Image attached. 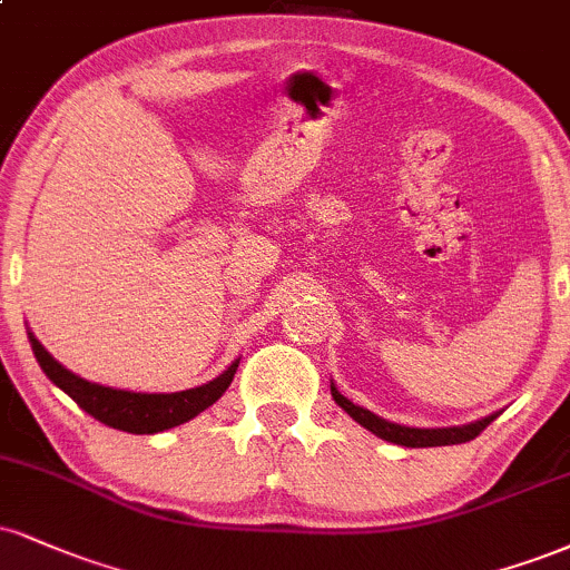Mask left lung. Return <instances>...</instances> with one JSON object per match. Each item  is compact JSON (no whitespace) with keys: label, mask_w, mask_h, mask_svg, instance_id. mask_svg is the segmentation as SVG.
I'll list each match as a JSON object with an SVG mask.
<instances>
[{"label":"left lung","mask_w":570,"mask_h":570,"mask_svg":"<svg viewBox=\"0 0 570 570\" xmlns=\"http://www.w3.org/2000/svg\"><path fill=\"white\" fill-rule=\"evenodd\" d=\"M332 397L340 403L342 409L347 411V414L353 416L355 422L361 424V428H366L368 433H374L376 438H382V441L406 445V449H424V445L468 443V441H472V438L481 435L483 430L489 428L493 420H497V414H491V416H485V420L462 424V428H406V424L387 422V420H382V416L372 414V411H368V409L355 406L353 401H347V397L342 395L337 387H334V382H332Z\"/></svg>","instance_id":"1"}]
</instances>
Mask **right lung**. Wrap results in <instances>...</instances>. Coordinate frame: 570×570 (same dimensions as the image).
Masks as SVG:
<instances>
[{"instance_id": "add662e5", "label": "right lung", "mask_w": 570, "mask_h": 570, "mask_svg": "<svg viewBox=\"0 0 570 570\" xmlns=\"http://www.w3.org/2000/svg\"><path fill=\"white\" fill-rule=\"evenodd\" d=\"M29 342L39 366L50 376L52 385H58L66 395H71L79 403V409H85L98 422L135 435H154L194 420L204 409H209L212 403L223 397L238 368V361H233L217 380L202 387L183 390V393H132V390H114L102 387L98 382L81 380V376L68 372L63 363L55 361L31 332Z\"/></svg>"}]
</instances>
